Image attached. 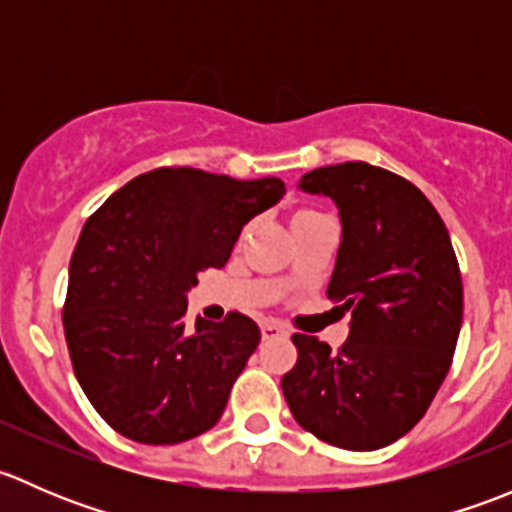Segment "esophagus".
Wrapping results in <instances>:
<instances>
[{"label":"esophagus","mask_w":512,"mask_h":512,"mask_svg":"<svg viewBox=\"0 0 512 512\" xmlns=\"http://www.w3.org/2000/svg\"><path fill=\"white\" fill-rule=\"evenodd\" d=\"M275 337H285V329L275 322L262 324V339H275Z\"/></svg>","instance_id":"34e87169"}]
</instances>
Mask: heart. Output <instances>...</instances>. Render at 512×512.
<instances>
[{
	"mask_svg": "<svg viewBox=\"0 0 512 512\" xmlns=\"http://www.w3.org/2000/svg\"><path fill=\"white\" fill-rule=\"evenodd\" d=\"M317 218H322L317 210H309V208L294 210V213H292V230H294V227H302V225L312 223V220H317Z\"/></svg>",
	"mask_w": 512,
	"mask_h": 512,
	"instance_id": "heart-1",
	"label": "heart"
}]
</instances>
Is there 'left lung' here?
<instances>
[{"instance_id":"left-lung-1","label":"left lung","mask_w":512,"mask_h":512,"mask_svg":"<svg viewBox=\"0 0 512 512\" xmlns=\"http://www.w3.org/2000/svg\"><path fill=\"white\" fill-rule=\"evenodd\" d=\"M299 188L329 195L342 218L327 297L352 312L337 352L294 334L282 376L294 421L319 441L376 451L421 421L441 389L463 322V282L441 215L401 175L376 165H324Z\"/></svg>"}]
</instances>
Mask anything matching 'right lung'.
I'll list each match as a JSON object with an SVG mask.
<instances>
[{"label":"right lung","instance_id":"1","mask_svg":"<svg viewBox=\"0 0 512 512\" xmlns=\"http://www.w3.org/2000/svg\"><path fill=\"white\" fill-rule=\"evenodd\" d=\"M282 195L280 178L173 165L133 178L86 220L61 319L76 379L113 431L168 446L220 421L260 327L240 312L188 324L185 292Z\"/></svg>","mask_w":512,"mask_h":512}]
</instances>
